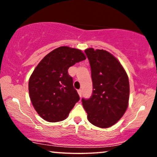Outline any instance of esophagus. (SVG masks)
<instances>
[{"label":"esophagus","instance_id":"1","mask_svg":"<svg viewBox=\"0 0 157 157\" xmlns=\"http://www.w3.org/2000/svg\"><path fill=\"white\" fill-rule=\"evenodd\" d=\"M82 90H81V89L77 90V93H78L79 96H80V97L82 96Z\"/></svg>","mask_w":157,"mask_h":157}]
</instances>
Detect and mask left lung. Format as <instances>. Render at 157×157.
I'll use <instances>...</instances> for the list:
<instances>
[{
    "label": "left lung",
    "instance_id": "1",
    "mask_svg": "<svg viewBox=\"0 0 157 157\" xmlns=\"http://www.w3.org/2000/svg\"><path fill=\"white\" fill-rule=\"evenodd\" d=\"M91 70L93 93L88 100L82 99L89 121L107 128L121 119L128 105V77L117 59L103 49L85 50Z\"/></svg>",
    "mask_w": 157,
    "mask_h": 157
}]
</instances>
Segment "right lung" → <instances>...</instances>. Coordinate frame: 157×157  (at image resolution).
Instances as JSON below:
<instances>
[{
	"mask_svg": "<svg viewBox=\"0 0 157 157\" xmlns=\"http://www.w3.org/2000/svg\"><path fill=\"white\" fill-rule=\"evenodd\" d=\"M86 58L80 49L60 46L45 56L36 66L29 81V93L35 111L44 120L62 121L79 101L68 69Z\"/></svg>",
	"mask_w": 157,
	"mask_h": 157,
	"instance_id": "obj_1",
	"label": "right lung"
}]
</instances>
